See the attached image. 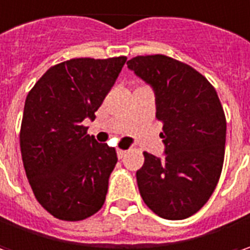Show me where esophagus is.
Here are the masks:
<instances>
[{
	"label": "esophagus",
	"mask_w": 250,
	"mask_h": 250,
	"mask_svg": "<svg viewBox=\"0 0 250 250\" xmlns=\"http://www.w3.org/2000/svg\"><path fill=\"white\" fill-rule=\"evenodd\" d=\"M125 152H127L125 149H117V157L122 159V158H123L125 155Z\"/></svg>",
	"instance_id": "obj_1"
}]
</instances>
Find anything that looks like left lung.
Segmentation results:
<instances>
[{"mask_svg":"<svg viewBox=\"0 0 250 250\" xmlns=\"http://www.w3.org/2000/svg\"><path fill=\"white\" fill-rule=\"evenodd\" d=\"M127 67L155 93L164 158L144 152L136 173L146 206L165 220H185L207 203L224 164L227 122L214 86L170 57L138 56Z\"/></svg>","mask_w":250,"mask_h":250,"instance_id":"1","label":"left lung"}]
</instances>
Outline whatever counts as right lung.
Instances as JSON below:
<instances>
[{
	"mask_svg": "<svg viewBox=\"0 0 250 250\" xmlns=\"http://www.w3.org/2000/svg\"><path fill=\"white\" fill-rule=\"evenodd\" d=\"M127 57L72 59L44 72L27 93L21 152L27 180L43 208L64 221H81L104 206L116 167L113 146L86 134Z\"/></svg>",
	"mask_w": 250,
	"mask_h": 250,
	"instance_id": "1",
	"label": "right lung"
}]
</instances>
